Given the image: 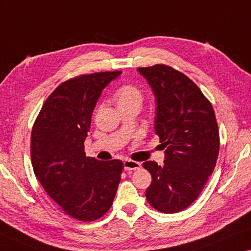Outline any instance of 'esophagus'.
<instances>
[{
	"label": "esophagus",
	"instance_id": "34e87169",
	"mask_svg": "<svg viewBox=\"0 0 251 251\" xmlns=\"http://www.w3.org/2000/svg\"><path fill=\"white\" fill-rule=\"evenodd\" d=\"M123 166H125L126 171H136V169H139L141 167V164L131 159H126L123 161Z\"/></svg>",
	"mask_w": 251,
	"mask_h": 251
}]
</instances>
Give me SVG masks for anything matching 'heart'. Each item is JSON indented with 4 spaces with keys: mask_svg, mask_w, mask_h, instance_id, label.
<instances>
[{
    "mask_svg": "<svg viewBox=\"0 0 251 251\" xmlns=\"http://www.w3.org/2000/svg\"><path fill=\"white\" fill-rule=\"evenodd\" d=\"M118 105H128V104H139L142 102V92L134 85H123L115 93Z\"/></svg>",
    "mask_w": 251,
    "mask_h": 251,
    "instance_id": "1",
    "label": "heart"
}]
</instances>
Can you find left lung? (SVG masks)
Returning <instances> with one entry per match:
<instances>
[{
  "label": "left lung",
  "instance_id": "8db88e82",
  "mask_svg": "<svg viewBox=\"0 0 251 251\" xmlns=\"http://www.w3.org/2000/svg\"><path fill=\"white\" fill-rule=\"evenodd\" d=\"M156 98L155 132L165 160L145 161L152 180L146 199L163 213L186 209L201 194L213 173L220 149L214 110L198 85L167 65L139 67Z\"/></svg>",
  "mask_w": 251,
  "mask_h": 251
}]
</instances>
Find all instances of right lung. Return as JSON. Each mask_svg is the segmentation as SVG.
Instances as JSON below:
<instances>
[{
	"label": "right lung",
	"mask_w": 251,
	"mask_h": 251,
	"mask_svg": "<svg viewBox=\"0 0 251 251\" xmlns=\"http://www.w3.org/2000/svg\"><path fill=\"white\" fill-rule=\"evenodd\" d=\"M121 74L102 72L74 77L48 96L31 132L34 175L65 213L98 220L112 205L123 164L86 157L84 141L103 88Z\"/></svg>",
	"instance_id": "1"
}]
</instances>
